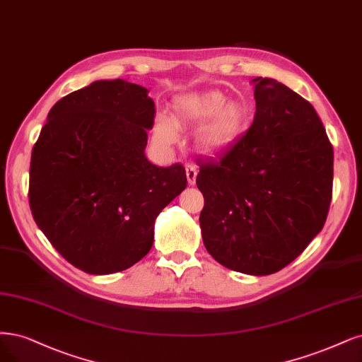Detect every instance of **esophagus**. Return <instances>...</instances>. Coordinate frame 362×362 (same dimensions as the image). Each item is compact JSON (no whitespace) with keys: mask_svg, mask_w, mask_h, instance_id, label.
Masks as SVG:
<instances>
[{"mask_svg":"<svg viewBox=\"0 0 362 362\" xmlns=\"http://www.w3.org/2000/svg\"><path fill=\"white\" fill-rule=\"evenodd\" d=\"M185 175H187V181H189V185H194L196 177H197V169H196V166L187 165V166H185Z\"/></svg>","mask_w":362,"mask_h":362,"instance_id":"obj_1","label":"esophagus"}]
</instances>
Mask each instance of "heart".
Wrapping results in <instances>:
<instances>
[{
	"mask_svg": "<svg viewBox=\"0 0 362 362\" xmlns=\"http://www.w3.org/2000/svg\"><path fill=\"white\" fill-rule=\"evenodd\" d=\"M175 121L166 114H158L154 121V139L163 146L178 142V126H199L197 148L204 154L214 156L226 151L244 132L250 110L244 102L228 100L221 91L192 93L173 100Z\"/></svg>",
	"mask_w": 362,
	"mask_h": 362,
	"instance_id": "heart-1",
	"label": "heart"
}]
</instances>
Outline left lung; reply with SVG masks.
<instances>
[{
  "label": "left lung",
  "instance_id": "1",
  "mask_svg": "<svg viewBox=\"0 0 362 362\" xmlns=\"http://www.w3.org/2000/svg\"><path fill=\"white\" fill-rule=\"evenodd\" d=\"M252 127L196 177L205 205L204 245L218 264L268 276L300 256L325 224L334 153L323 124L301 95L256 78Z\"/></svg>",
  "mask_w": 362,
  "mask_h": 362
}]
</instances>
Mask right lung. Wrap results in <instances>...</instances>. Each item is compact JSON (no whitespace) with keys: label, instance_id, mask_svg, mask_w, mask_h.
I'll list each match as a JSON object with an SVG mask.
<instances>
[{"label":"right lung","instance_id":"1","mask_svg":"<svg viewBox=\"0 0 362 362\" xmlns=\"http://www.w3.org/2000/svg\"><path fill=\"white\" fill-rule=\"evenodd\" d=\"M148 90L95 81L49 110L30 166L37 226L73 267L94 276L133 267L151 250L161 209L187 187L185 169L145 156L154 126Z\"/></svg>","mask_w":362,"mask_h":362}]
</instances>
